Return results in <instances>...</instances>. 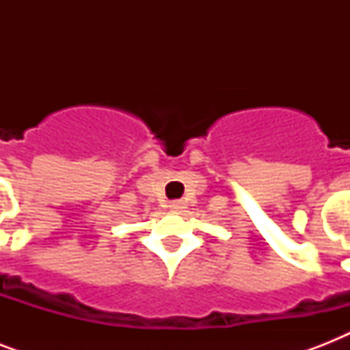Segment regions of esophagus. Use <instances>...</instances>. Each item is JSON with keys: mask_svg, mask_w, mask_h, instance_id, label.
I'll return each mask as SVG.
<instances>
[{"mask_svg": "<svg viewBox=\"0 0 350 350\" xmlns=\"http://www.w3.org/2000/svg\"><path fill=\"white\" fill-rule=\"evenodd\" d=\"M170 208H172L174 213H180L181 208H185V203L181 202V200H178V202H172V203H170Z\"/></svg>", "mask_w": 350, "mask_h": 350, "instance_id": "esophagus-1", "label": "esophagus"}]
</instances>
